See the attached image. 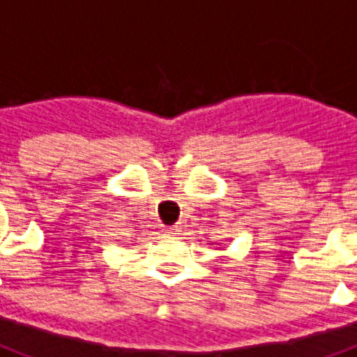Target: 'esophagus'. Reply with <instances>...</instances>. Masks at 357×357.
Returning a JSON list of instances; mask_svg holds the SVG:
<instances>
[{
    "mask_svg": "<svg viewBox=\"0 0 357 357\" xmlns=\"http://www.w3.org/2000/svg\"><path fill=\"white\" fill-rule=\"evenodd\" d=\"M166 230H168V234L176 236V234H178V232H181V227L173 225V227H168V229H166Z\"/></svg>",
    "mask_w": 357,
    "mask_h": 357,
    "instance_id": "34e87169",
    "label": "esophagus"
}]
</instances>
